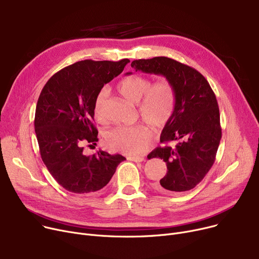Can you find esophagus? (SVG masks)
Listing matches in <instances>:
<instances>
[{
    "label": "esophagus",
    "mask_w": 259,
    "mask_h": 259,
    "mask_svg": "<svg viewBox=\"0 0 259 259\" xmlns=\"http://www.w3.org/2000/svg\"><path fill=\"white\" fill-rule=\"evenodd\" d=\"M127 159H129L131 161H134V162H142L144 160V157H142V156H128Z\"/></svg>",
    "instance_id": "1"
}]
</instances>
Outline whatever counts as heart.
I'll list each match as a JSON object with an SVG mask.
<instances>
[{"instance_id":"heart-1","label":"heart","mask_w":259,"mask_h":259,"mask_svg":"<svg viewBox=\"0 0 259 259\" xmlns=\"http://www.w3.org/2000/svg\"><path fill=\"white\" fill-rule=\"evenodd\" d=\"M117 90L126 101L139 105L143 121L154 129L164 127L172 117L176 105V92L171 81L161 78L152 84V79L133 74L122 79ZM107 92L102 90L94 103V115L101 122L107 117L104 113ZM151 139V131L144 126L116 127L108 131L106 143L112 150L126 154L143 153Z\"/></svg>"}]
</instances>
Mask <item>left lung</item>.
<instances>
[{"label": "left lung", "mask_w": 259, "mask_h": 259, "mask_svg": "<svg viewBox=\"0 0 259 259\" xmlns=\"http://www.w3.org/2000/svg\"><path fill=\"white\" fill-rule=\"evenodd\" d=\"M131 67L135 71L165 76L176 92L174 113L160 134V143L173 145L157 147L148 155L149 159H164L168 169L155 188L165 193L191 190L213 166L222 139L215 94L194 68L166 57L135 60Z\"/></svg>", "instance_id": "8db88e82"}]
</instances>
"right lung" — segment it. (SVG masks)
I'll use <instances>...</instances> for the list:
<instances>
[{"mask_svg": "<svg viewBox=\"0 0 259 259\" xmlns=\"http://www.w3.org/2000/svg\"><path fill=\"white\" fill-rule=\"evenodd\" d=\"M129 62L124 59L74 63L53 74L39 94L34 130L40 157L52 178L67 191H99L126 159L102 150L85 155L81 143L97 145L95 100L104 85L120 74Z\"/></svg>", "mask_w": 259, "mask_h": 259, "instance_id": "obj_1", "label": "right lung"}]
</instances>
